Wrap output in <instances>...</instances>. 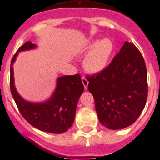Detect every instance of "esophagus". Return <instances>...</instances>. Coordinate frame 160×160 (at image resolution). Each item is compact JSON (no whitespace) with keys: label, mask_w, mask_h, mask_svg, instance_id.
<instances>
[{"label":"esophagus","mask_w":160,"mask_h":160,"mask_svg":"<svg viewBox=\"0 0 160 160\" xmlns=\"http://www.w3.org/2000/svg\"><path fill=\"white\" fill-rule=\"evenodd\" d=\"M81 80H82L83 85H84V86H85V90H87L88 85H89V81H88V80L85 77H82L81 78Z\"/></svg>","instance_id":"obj_1"}]
</instances>
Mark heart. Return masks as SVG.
I'll list each match as a JSON object with an SVG mask.
<instances>
[{"label": "heart", "mask_w": 160, "mask_h": 160, "mask_svg": "<svg viewBox=\"0 0 160 160\" xmlns=\"http://www.w3.org/2000/svg\"><path fill=\"white\" fill-rule=\"evenodd\" d=\"M86 49L90 51L84 59V66L90 72L97 73L105 70L108 65L114 51V44L108 38L95 40L91 41Z\"/></svg>", "instance_id": "heart-1"}]
</instances>
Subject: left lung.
<instances>
[{"label":"left lung","instance_id":"left-lung-1","mask_svg":"<svg viewBox=\"0 0 160 160\" xmlns=\"http://www.w3.org/2000/svg\"><path fill=\"white\" fill-rule=\"evenodd\" d=\"M86 79L104 126L116 130L136 121L146 104L148 84L144 58L134 44L124 42L108 67Z\"/></svg>","mask_w":160,"mask_h":160}]
</instances>
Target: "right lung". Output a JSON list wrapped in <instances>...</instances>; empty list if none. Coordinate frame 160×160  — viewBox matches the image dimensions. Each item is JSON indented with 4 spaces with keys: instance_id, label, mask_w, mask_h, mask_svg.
Listing matches in <instances>:
<instances>
[{
    "instance_id": "obj_1",
    "label": "right lung",
    "mask_w": 160,
    "mask_h": 160,
    "mask_svg": "<svg viewBox=\"0 0 160 160\" xmlns=\"http://www.w3.org/2000/svg\"><path fill=\"white\" fill-rule=\"evenodd\" d=\"M28 41L19 48L11 63V92L19 111L29 124L41 131L61 134L72 126L79 98L84 92L80 74L57 78L56 87L51 98L44 102H31L19 95L14 82L13 65L19 52L36 49Z\"/></svg>"
}]
</instances>
